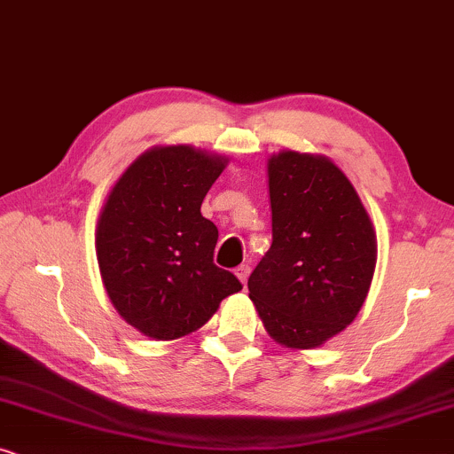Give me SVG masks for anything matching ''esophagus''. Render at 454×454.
<instances>
[{"label": "esophagus", "mask_w": 454, "mask_h": 454, "mask_svg": "<svg viewBox=\"0 0 454 454\" xmlns=\"http://www.w3.org/2000/svg\"><path fill=\"white\" fill-rule=\"evenodd\" d=\"M234 274H237V278L240 282H247V278H249V274H251V265L249 263H243V265H239L237 268V271H234Z\"/></svg>", "instance_id": "esophagus-1"}]
</instances>
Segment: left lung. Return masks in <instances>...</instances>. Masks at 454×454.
Returning a JSON list of instances; mask_svg holds the SVG:
<instances>
[{
    "instance_id": "8db88e82",
    "label": "left lung",
    "mask_w": 454,
    "mask_h": 454,
    "mask_svg": "<svg viewBox=\"0 0 454 454\" xmlns=\"http://www.w3.org/2000/svg\"><path fill=\"white\" fill-rule=\"evenodd\" d=\"M271 247L249 276L268 334L313 348L357 317L376 270L370 215L328 157L282 151L268 164Z\"/></svg>"
}]
</instances>
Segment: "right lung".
Here are the masks:
<instances>
[{
  "mask_svg": "<svg viewBox=\"0 0 454 454\" xmlns=\"http://www.w3.org/2000/svg\"><path fill=\"white\" fill-rule=\"evenodd\" d=\"M226 160L189 145L143 153L114 186L97 223L107 297L132 328L157 340L186 336L243 284L217 268V228L201 203Z\"/></svg>",
  "mask_w": 454,
  "mask_h": 454,
  "instance_id": "add662e5",
  "label": "right lung"
}]
</instances>
